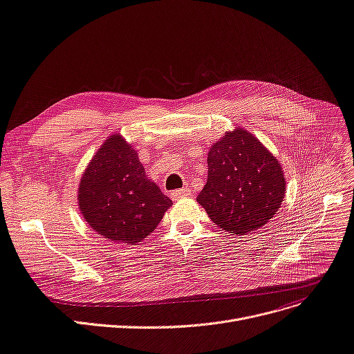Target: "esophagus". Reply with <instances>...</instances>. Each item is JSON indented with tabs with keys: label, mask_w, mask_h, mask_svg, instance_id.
Wrapping results in <instances>:
<instances>
[{
	"label": "esophagus",
	"mask_w": 354,
	"mask_h": 354,
	"mask_svg": "<svg viewBox=\"0 0 354 354\" xmlns=\"http://www.w3.org/2000/svg\"><path fill=\"white\" fill-rule=\"evenodd\" d=\"M191 195V188L189 187H183L180 189H176V191H172L171 194V198L172 199H179L182 196H189Z\"/></svg>",
	"instance_id": "esophagus-1"
}]
</instances>
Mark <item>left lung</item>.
I'll list each match as a JSON object with an SVG mask.
<instances>
[{"label": "left lung", "instance_id": "left-lung-1", "mask_svg": "<svg viewBox=\"0 0 354 354\" xmlns=\"http://www.w3.org/2000/svg\"><path fill=\"white\" fill-rule=\"evenodd\" d=\"M281 163L243 129L228 131L208 153V179L198 195L208 217L228 233L263 227L285 198Z\"/></svg>", "mask_w": 354, "mask_h": 354}]
</instances>
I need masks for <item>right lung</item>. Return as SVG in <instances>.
<instances>
[{
    "label": "right lung",
    "mask_w": 354,
    "mask_h": 354,
    "mask_svg": "<svg viewBox=\"0 0 354 354\" xmlns=\"http://www.w3.org/2000/svg\"><path fill=\"white\" fill-rule=\"evenodd\" d=\"M80 208L98 234L139 243L158 227L171 198L146 178L137 153L118 134L101 146L80 182Z\"/></svg>",
    "instance_id": "obj_1"
}]
</instances>
